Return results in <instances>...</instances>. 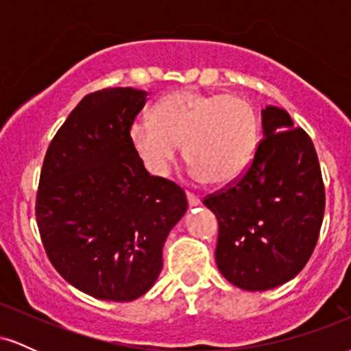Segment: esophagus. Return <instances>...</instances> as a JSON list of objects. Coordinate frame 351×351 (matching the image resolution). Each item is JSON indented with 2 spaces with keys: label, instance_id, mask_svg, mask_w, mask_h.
Returning a JSON list of instances; mask_svg holds the SVG:
<instances>
[{
  "label": "esophagus",
  "instance_id": "1",
  "mask_svg": "<svg viewBox=\"0 0 351 351\" xmlns=\"http://www.w3.org/2000/svg\"><path fill=\"white\" fill-rule=\"evenodd\" d=\"M186 198H188V204L191 208H195V206H198V204H201V198L198 195H195V193L186 191Z\"/></svg>",
  "mask_w": 351,
  "mask_h": 351
}]
</instances>
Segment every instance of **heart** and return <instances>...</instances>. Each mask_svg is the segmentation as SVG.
I'll return each instance as SVG.
<instances>
[{
  "label": "heart",
  "instance_id": "heart-1",
  "mask_svg": "<svg viewBox=\"0 0 351 351\" xmlns=\"http://www.w3.org/2000/svg\"><path fill=\"white\" fill-rule=\"evenodd\" d=\"M130 142L155 176L170 171L183 143L193 173L204 183L224 186L251 167L259 147V119L237 95L176 90L158 100L153 119L140 117L132 123Z\"/></svg>",
  "mask_w": 351,
  "mask_h": 351
}]
</instances>
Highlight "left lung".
<instances>
[{
	"mask_svg": "<svg viewBox=\"0 0 351 351\" xmlns=\"http://www.w3.org/2000/svg\"><path fill=\"white\" fill-rule=\"evenodd\" d=\"M263 134L247 171L204 206L217 217L216 264L244 291H269L299 274L315 249L325 188L310 136L284 108L263 110Z\"/></svg>",
	"mask_w": 351,
	"mask_h": 351,
	"instance_id": "1",
	"label": "left lung"
}]
</instances>
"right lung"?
<instances>
[{
  "mask_svg": "<svg viewBox=\"0 0 351 351\" xmlns=\"http://www.w3.org/2000/svg\"><path fill=\"white\" fill-rule=\"evenodd\" d=\"M147 95L132 87L86 95L43 163L36 221L47 257L100 300L130 302L150 291L165 241L188 208L183 189L152 176L130 142Z\"/></svg>",
  "mask_w": 351,
  "mask_h": 351,
  "instance_id": "1",
  "label": "right lung"
}]
</instances>
